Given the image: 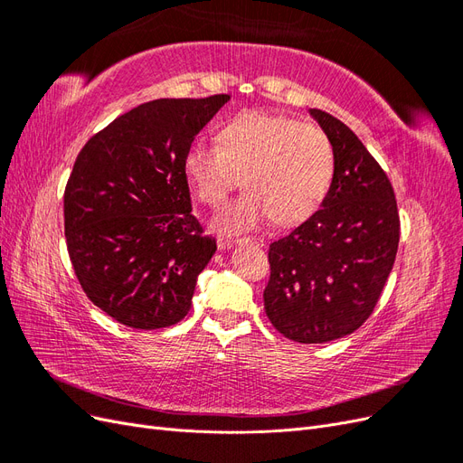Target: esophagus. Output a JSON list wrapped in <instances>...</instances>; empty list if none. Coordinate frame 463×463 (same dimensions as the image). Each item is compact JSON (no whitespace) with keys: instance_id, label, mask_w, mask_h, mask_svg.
<instances>
[{"instance_id":"1","label":"esophagus","mask_w":463,"mask_h":463,"mask_svg":"<svg viewBox=\"0 0 463 463\" xmlns=\"http://www.w3.org/2000/svg\"><path fill=\"white\" fill-rule=\"evenodd\" d=\"M235 243H253V245H257V247H264V240H257V237H253V240H250V237H243V240H232V241H226V243H222V247L223 249H230V247H233Z\"/></svg>"}]
</instances>
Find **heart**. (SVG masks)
Here are the masks:
<instances>
[{
	"label": "heart",
	"mask_w": 463,
	"mask_h": 463,
	"mask_svg": "<svg viewBox=\"0 0 463 463\" xmlns=\"http://www.w3.org/2000/svg\"><path fill=\"white\" fill-rule=\"evenodd\" d=\"M335 160L328 135L317 125L249 111L222 128L218 145L193 143L184 172L194 194L218 206L241 184L247 191L213 220L220 233L282 226L311 218L326 201Z\"/></svg>",
	"instance_id": "b5f03b06"
}]
</instances>
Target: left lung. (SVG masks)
Instances as JSON below:
<instances>
[{"instance_id":"1","label":"left lung","mask_w":463,"mask_h":463,"mask_svg":"<svg viewBox=\"0 0 463 463\" xmlns=\"http://www.w3.org/2000/svg\"><path fill=\"white\" fill-rule=\"evenodd\" d=\"M334 148L326 201L269 249L264 311L299 344H325L369 318L394 266L400 216L383 167L357 135L322 109H309Z\"/></svg>"}]
</instances>
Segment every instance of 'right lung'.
I'll list each match as a JSON object with an SVG mask.
<instances>
[{
    "mask_svg": "<svg viewBox=\"0 0 463 463\" xmlns=\"http://www.w3.org/2000/svg\"><path fill=\"white\" fill-rule=\"evenodd\" d=\"M228 100L141 104L79 152L63 197L67 250L87 298L125 326L165 328L191 309L216 240L191 214L184 158Z\"/></svg>",
    "mask_w": 463,
    "mask_h": 463,
    "instance_id": "obj_1",
    "label": "right lung"
}]
</instances>
